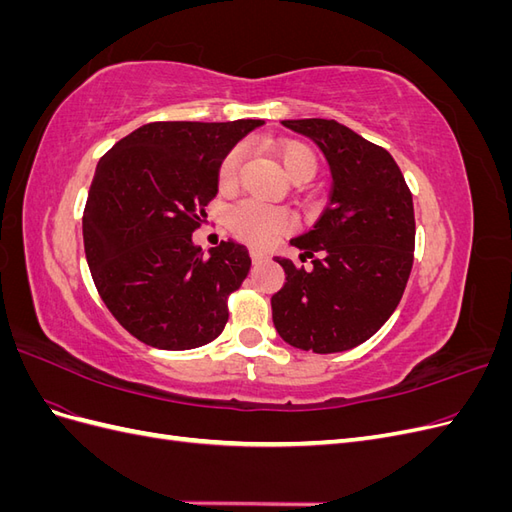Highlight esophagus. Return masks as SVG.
I'll use <instances>...</instances> for the list:
<instances>
[{
    "mask_svg": "<svg viewBox=\"0 0 512 512\" xmlns=\"http://www.w3.org/2000/svg\"><path fill=\"white\" fill-rule=\"evenodd\" d=\"M250 256H252L254 265H260V262H265L269 258L265 252H260V250H250Z\"/></svg>",
    "mask_w": 512,
    "mask_h": 512,
    "instance_id": "1",
    "label": "esophagus"
}]
</instances>
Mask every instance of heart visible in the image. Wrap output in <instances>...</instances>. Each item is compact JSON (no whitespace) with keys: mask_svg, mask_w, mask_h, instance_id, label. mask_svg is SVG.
<instances>
[{"mask_svg":"<svg viewBox=\"0 0 512 512\" xmlns=\"http://www.w3.org/2000/svg\"><path fill=\"white\" fill-rule=\"evenodd\" d=\"M277 158H280V164L284 168V173L288 175V179H297V177L312 179L316 173V166H318L316 153L303 143H294V141L284 143L280 149H277ZM241 162H243L241 149H232L224 158L218 173L222 190L235 188ZM226 222H228V228L235 232L239 239L252 245H267L280 235V232H286L290 226V220L284 211L256 203V200H243V203L232 207L228 211Z\"/></svg>","mask_w":512,"mask_h":512,"instance_id":"1","label":"heart"}]
</instances>
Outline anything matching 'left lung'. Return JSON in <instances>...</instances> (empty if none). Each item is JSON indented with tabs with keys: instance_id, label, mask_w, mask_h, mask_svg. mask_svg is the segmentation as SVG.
<instances>
[{
	"instance_id": "1",
	"label": "left lung",
	"mask_w": 512,
	"mask_h": 512,
	"mask_svg": "<svg viewBox=\"0 0 512 512\" xmlns=\"http://www.w3.org/2000/svg\"><path fill=\"white\" fill-rule=\"evenodd\" d=\"M282 123L318 145L333 188L314 228L290 239L312 269L275 256L286 282L271 297L273 324L294 348L344 352L374 335L404 294L414 258L412 194L391 153L342 123Z\"/></svg>"
}]
</instances>
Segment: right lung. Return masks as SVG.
<instances>
[{
  "mask_svg": "<svg viewBox=\"0 0 512 512\" xmlns=\"http://www.w3.org/2000/svg\"><path fill=\"white\" fill-rule=\"evenodd\" d=\"M262 123H147L98 162L83 213L87 265L106 307L143 344L192 350L224 331L226 299L252 260L232 239L205 254L192 232L218 194L224 158Z\"/></svg>",
  "mask_w": 512,
  "mask_h": 512,
  "instance_id": "add662e5",
  "label": "right lung"
}]
</instances>
